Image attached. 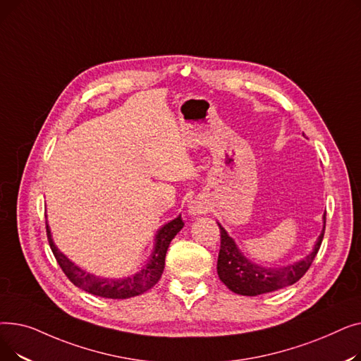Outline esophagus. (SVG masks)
Listing matches in <instances>:
<instances>
[{
	"instance_id": "esophagus-1",
	"label": "esophagus",
	"mask_w": 361,
	"mask_h": 361,
	"mask_svg": "<svg viewBox=\"0 0 361 361\" xmlns=\"http://www.w3.org/2000/svg\"><path fill=\"white\" fill-rule=\"evenodd\" d=\"M207 207L199 200V199H195L190 206H188V212H190L192 215H202L206 212Z\"/></svg>"
}]
</instances>
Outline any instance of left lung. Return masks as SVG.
I'll return each instance as SVG.
<instances>
[{"instance_id":"8db88e82","label":"left lung","mask_w":361,"mask_h":361,"mask_svg":"<svg viewBox=\"0 0 361 361\" xmlns=\"http://www.w3.org/2000/svg\"><path fill=\"white\" fill-rule=\"evenodd\" d=\"M326 214L324 215V230L317 238L313 252L302 260L288 264L283 268H262L256 263L245 259L234 240L226 234V231L219 225L221 231V249L218 255V276L233 293L240 295H259L264 293H272L295 283L305 275L320 249L322 240L325 234Z\"/></svg>"}]
</instances>
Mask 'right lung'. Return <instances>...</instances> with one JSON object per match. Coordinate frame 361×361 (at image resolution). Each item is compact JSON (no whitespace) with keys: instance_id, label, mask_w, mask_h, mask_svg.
Listing matches in <instances>:
<instances>
[{"instance_id":"add662e5","label":"right lung","mask_w":361,"mask_h":361,"mask_svg":"<svg viewBox=\"0 0 361 361\" xmlns=\"http://www.w3.org/2000/svg\"><path fill=\"white\" fill-rule=\"evenodd\" d=\"M183 226H184V222H183L181 216L164 225L159 230V233L157 234L155 250H154V255H152L149 263L136 275H131V276H127L123 279L99 278V276H94V275H90V274L82 271L80 268L75 267L74 263H71L59 249L55 247L48 225H47V235H48L49 247H51L56 262H59L60 268L63 269L66 276L74 283L75 287L85 290L89 294L104 297V298H130V297L143 294L145 291L150 290L161 279V275H162L164 267H165V256H166L168 245H169L171 240H173L177 235V233L183 228Z\"/></svg>"}]
</instances>
